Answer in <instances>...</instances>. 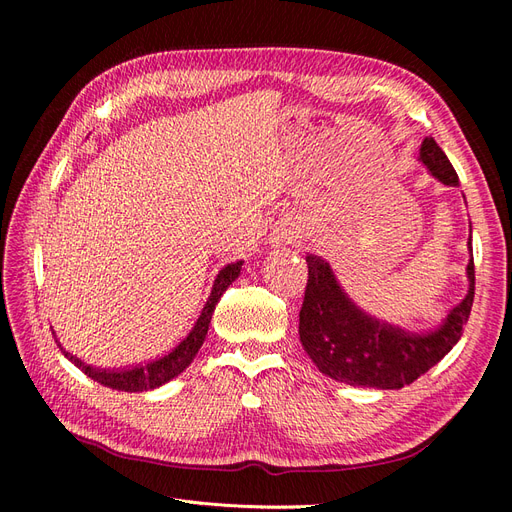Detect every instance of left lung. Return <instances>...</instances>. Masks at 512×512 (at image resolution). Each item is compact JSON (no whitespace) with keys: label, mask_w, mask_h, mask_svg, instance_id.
Segmentation results:
<instances>
[{"label":"left lung","mask_w":512,"mask_h":512,"mask_svg":"<svg viewBox=\"0 0 512 512\" xmlns=\"http://www.w3.org/2000/svg\"><path fill=\"white\" fill-rule=\"evenodd\" d=\"M421 160L444 185H459L453 164L433 138L423 141ZM305 260L307 286L299 312L301 344L322 374L337 382L376 389L412 384L451 352L470 318L474 258L468 262L470 290L466 299L451 309L440 327L427 333H410L367 316L337 284L329 262L312 254Z\"/></svg>","instance_id":"8db88e82"}]
</instances>
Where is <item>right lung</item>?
I'll list each match as a JSON object with an SVG mask.
<instances>
[{
    "mask_svg": "<svg viewBox=\"0 0 512 512\" xmlns=\"http://www.w3.org/2000/svg\"><path fill=\"white\" fill-rule=\"evenodd\" d=\"M241 265H243L241 260L239 262H230V265H226L218 273V277H215V282H213V290H211L209 299H207V303L203 307V312H200V316H198L196 324L192 327V331L188 333V337H185L175 350H170L168 354L160 356V359L149 361L145 365L123 367V369H98V367L85 365L83 361L76 359V356H72L70 352H64V354L68 356V359L76 367H79L81 371H85V374L91 380H96V382L108 386V389L136 393V391H149V389H156V386H162L164 382L179 376L181 371L194 361L196 352L200 350V346H203L205 337H207L213 309H215V305H218L224 290L239 277ZM55 342H57V339H55Z\"/></svg>",
    "mask_w": 512,
    "mask_h": 512,
    "instance_id": "right-lung-1",
    "label": "right lung"
}]
</instances>
